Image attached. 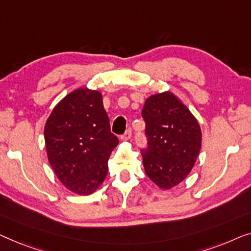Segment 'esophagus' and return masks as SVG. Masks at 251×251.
<instances>
[{"label":"esophagus","mask_w":251,"mask_h":251,"mask_svg":"<svg viewBox=\"0 0 251 251\" xmlns=\"http://www.w3.org/2000/svg\"><path fill=\"white\" fill-rule=\"evenodd\" d=\"M130 136H132V129H130V127H128V128L126 129V132H125L124 134H123L122 140L127 141V140L130 139Z\"/></svg>","instance_id":"1"}]
</instances>
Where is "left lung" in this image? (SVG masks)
Returning <instances> with one entry per match:
<instances>
[{
	"mask_svg": "<svg viewBox=\"0 0 251 251\" xmlns=\"http://www.w3.org/2000/svg\"><path fill=\"white\" fill-rule=\"evenodd\" d=\"M148 146L142 149L147 175L161 189L190 174L201 149V130L185 104L171 92L151 95L142 109Z\"/></svg>",
	"mask_w": 251,
	"mask_h": 251,
	"instance_id": "1",
	"label": "left lung"
}]
</instances>
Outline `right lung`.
I'll return each instance as SVG.
<instances>
[{
	"instance_id": "add662e5",
	"label": "right lung",
	"mask_w": 251,
	"mask_h": 251,
	"mask_svg": "<svg viewBox=\"0 0 251 251\" xmlns=\"http://www.w3.org/2000/svg\"><path fill=\"white\" fill-rule=\"evenodd\" d=\"M49 162L70 191L87 196L104 181L119 143L98 91H73L55 105L44 127Z\"/></svg>"
}]
</instances>
